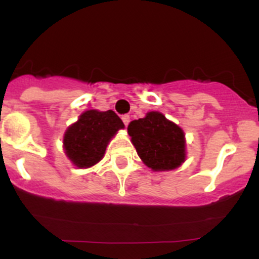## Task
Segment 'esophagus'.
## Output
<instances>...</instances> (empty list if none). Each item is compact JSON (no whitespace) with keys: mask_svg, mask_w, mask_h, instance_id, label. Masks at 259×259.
Wrapping results in <instances>:
<instances>
[{"mask_svg":"<svg viewBox=\"0 0 259 259\" xmlns=\"http://www.w3.org/2000/svg\"><path fill=\"white\" fill-rule=\"evenodd\" d=\"M121 120L124 121V124H125V125H127V124H129V121H130V117L127 114L121 115Z\"/></svg>","mask_w":259,"mask_h":259,"instance_id":"34e87169","label":"esophagus"}]
</instances>
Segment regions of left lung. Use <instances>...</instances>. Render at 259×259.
<instances>
[{"label":"left lung","mask_w":259,"mask_h":259,"mask_svg":"<svg viewBox=\"0 0 259 259\" xmlns=\"http://www.w3.org/2000/svg\"><path fill=\"white\" fill-rule=\"evenodd\" d=\"M127 134L140 158L153 170H171L185 160L184 132L162 113L150 112L130 121Z\"/></svg>","instance_id":"left-lung-1"}]
</instances>
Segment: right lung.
<instances>
[{
    "instance_id": "1",
    "label": "right lung",
    "mask_w": 259,
    "mask_h": 259,
    "mask_svg": "<svg viewBox=\"0 0 259 259\" xmlns=\"http://www.w3.org/2000/svg\"><path fill=\"white\" fill-rule=\"evenodd\" d=\"M123 127V121L113 111H86L65 132V154L76 167H91L102 159L108 141Z\"/></svg>"
}]
</instances>
